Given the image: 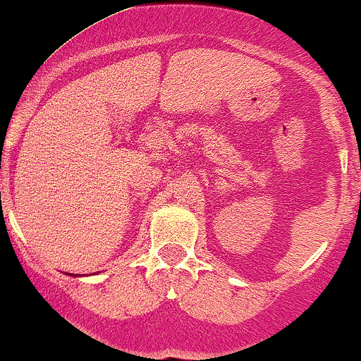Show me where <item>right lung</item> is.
I'll list each match as a JSON object with an SVG mask.
<instances>
[{
	"instance_id": "right-lung-1",
	"label": "right lung",
	"mask_w": 361,
	"mask_h": 361,
	"mask_svg": "<svg viewBox=\"0 0 361 361\" xmlns=\"http://www.w3.org/2000/svg\"><path fill=\"white\" fill-rule=\"evenodd\" d=\"M72 275H73V274H72ZM73 277H77V274H75V275H73Z\"/></svg>"
}]
</instances>
